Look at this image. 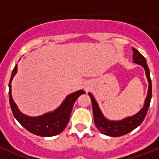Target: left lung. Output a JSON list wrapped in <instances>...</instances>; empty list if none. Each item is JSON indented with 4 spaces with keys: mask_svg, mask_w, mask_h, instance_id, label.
<instances>
[{
    "mask_svg": "<svg viewBox=\"0 0 159 159\" xmlns=\"http://www.w3.org/2000/svg\"><path fill=\"white\" fill-rule=\"evenodd\" d=\"M132 49H133L134 63L140 65L145 69L146 76H147V81L149 83L147 98H146L145 103H144V106L141 108V110L132 117H128L124 119L119 120V121H111L104 117L100 107H99V105L92 95V93H89L91 101H92L94 123L96 125L97 129L100 130L101 133L106 135H108V136H122V135H124V134L131 132L132 130L136 129L138 126H140L141 123L143 122L144 118L146 117L147 111L150 106L151 99H152V81H151L149 68H148L145 57L137 49L134 48H132Z\"/></svg>",
    "mask_w": 159,
    "mask_h": 159,
    "instance_id": "8db88e82",
    "label": "left lung"
}]
</instances>
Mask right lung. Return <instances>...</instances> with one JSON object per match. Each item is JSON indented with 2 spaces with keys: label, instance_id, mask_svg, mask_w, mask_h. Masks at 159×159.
Returning a JSON list of instances; mask_svg holds the SVG:
<instances>
[{
  "label": "right lung",
  "instance_id": "add662e5",
  "mask_svg": "<svg viewBox=\"0 0 159 159\" xmlns=\"http://www.w3.org/2000/svg\"><path fill=\"white\" fill-rule=\"evenodd\" d=\"M18 67L15 66L12 70L11 79L9 82V102L12 114L21 125L30 133L42 137H50L57 135L66 129L69 123L70 113L76 99L83 93V90H78L66 97L62 104L52 112L43 114L39 117H29L23 114L12 97V80L17 73Z\"/></svg>",
  "mask_w": 159,
  "mask_h": 159
}]
</instances>
